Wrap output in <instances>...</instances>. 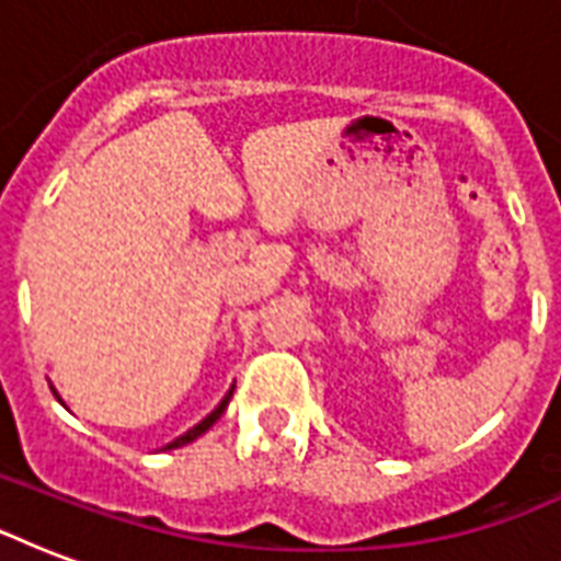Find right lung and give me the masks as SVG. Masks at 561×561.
I'll return each mask as SVG.
<instances>
[{"label": "right lung", "mask_w": 561, "mask_h": 561, "mask_svg": "<svg viewBox=\"0 0 561 561\" xmlns=\"http://www.w3.org/2000/svg\"><path fill=\"white\" fill-rule=\"evenodd\" d=\"M229 399H232V390H229L227 396H224V401H220L218 408L211 410L209 416L203 419V422H197V425H194L192 431H186V434H183V436H178V439H174V443H169V445H165V448H180V445H188V443H194V439H197V436H201V434H206V431H209V427L215 425V422H218L220 416H224V410H227Z\"/></svg>", "instance_id": "right-lung-1"}]
</instances>
